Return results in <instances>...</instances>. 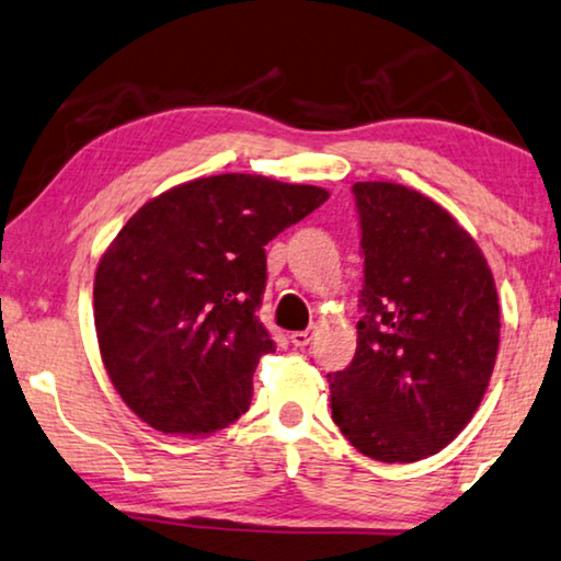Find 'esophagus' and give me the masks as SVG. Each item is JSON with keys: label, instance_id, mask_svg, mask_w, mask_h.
<instances>
[{"label": "esophagus", "instance_id": "obj_1", "mask_svg": "<svg viewBox=\"0 0 561 561\" xmlns=\"http://www.w3.org/2000/svg\"><path fill=\"white\" fill-rule=\"evenodd\" d=\"M314 334H317V328H307V330H299V332H291V345L295 347H307L309 342L314 340Z\"/></svg>", "mask_w": 561, "mask_h": 561}]
</instances>
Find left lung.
<instances>
[{"mask_svg":"<svg viewBox=\"0 0 561 561\" xmlns=\"http://www.w3.org/2000/svg\"><path fill=\"white\" fill-rule=\"evenodd\" d=\"M365 284L357 353L330 373L332 421L360 454L413 463L479 411L499 353L486 256L446 208L390 181L353 186Z\"/></svg>","mask_w":561,"mask_h":561,"instance_id":"obj_1","label":"left lung"}]
</instances>
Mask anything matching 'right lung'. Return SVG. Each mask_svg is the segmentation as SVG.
<instances>
[{
	"label": "right lung",
	"mask_w": 561,
	"mask_h": 561,
	"mask_svg": "<svg viewBox=\"0 0 561 561\" xmlns=\"http://www.w3.org/2000/svg\"><path fill=\"white\" fill-rule=\"evenodd\" d=\"M330 194L221 173L163 191L130 216L95 272L100 357L150 428L211 436L249 411L274 340L259 322L264 247Z\"/></svg>",
	"instance_id": "1"
}]
</instances>
